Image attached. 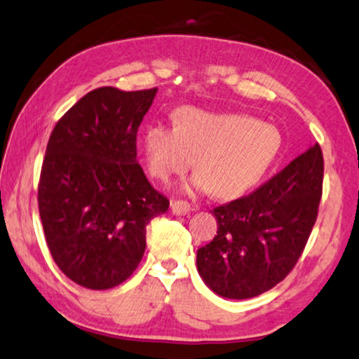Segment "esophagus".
<instances>
[{
    "label": "esophagus",
    "instance_id": "obj_1",
    "mask_svg": "<svg viewBox=\"0 0 359 359\" xmlns=\"http://www.w3.org/2000/svg\"><path fill=\"white\" fill-rule=\"evenodd\" d=\"M170 210H172L174 215H185L190 212L191 206L187 201L175 200V201H170Z\"/></svg>",
    "mask_w": 359,
    "mask_h": 359
}]
</instances>
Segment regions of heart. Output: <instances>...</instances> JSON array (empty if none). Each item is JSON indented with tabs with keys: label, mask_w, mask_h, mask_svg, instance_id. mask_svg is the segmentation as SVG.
<instances>
[{
	"label": "heart",
	"mask_w": 359,
	"mask_h": 359,
	"mask_svg": "<svg viewBox=\"0 0 359 359\" xmlns=\"http://www.w3.org/2000/svg\"><path fill=\"white\" fill-rule=\"evenodd\" d=\"M280 130L257 118L184 108L175 129L156 124L144 134V156L153 177L169 182L190 168L189 189L235 196L264 177L280 156ZM196 159L193 160L192 158Z\"/></svg>",
	"instance_id": "1"
}]
</instances>
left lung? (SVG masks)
Here are the masks:
<instances>
[{"mask_svg": "<svg viewBox=\"0 0 359 359\" xmlns=\"http://www.w3.org/2000/svg\"><path fill=\"white\" fill-rule=\"evenodd\" d=\"M323 153L315 144L240 200L210 210L217 235L198 249L206 286L226 299H251L283 281L302 254L323 193Z\"/></svg>", "mask_w": 359, "mask_h": 359, "instance_id": "1", "label": "left lung"}]
</instances>
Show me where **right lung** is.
<instances>
[{
    "instance_id": "1",
    "label": "right lung",
    "mask_w": 359,
    "mask_h": 359,
    "mask_svg": "<svg viewBox=\"0 0 359 359\" xmlns=\"http://www.w3.org/2000/svg\"><path fill=\"white\" fill-rule=\"evenodd\" d=\"M158 89L99 88L50 134L38 206L57 266L79 286L115 287L144 257L147 225L169 208L137 163V129Z\"/></svg>"
}]
</instances>
